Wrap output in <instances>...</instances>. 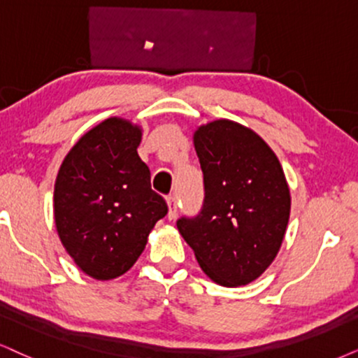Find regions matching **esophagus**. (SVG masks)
Segmentation results:
<instances>
[{
	"instance_id": "obj_1",
	"label": "esophagus",
	"mask_w": 358,
	"mask_h": 358,
	"mask_svg": "<svg viewBox=\"0 0 358 358\" xmlns=\"http://www.w3.org/2000/svg\"><path fill=\"white\" fill-rule=\"evenodd\" d=\"M166 203H169V220H175L176 215H178V210H176V200L175 196L166 198Z\"/></svg>"
}]
</instances>
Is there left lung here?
<instances>
[{"label":"left lung","mask_w":358,"mask_h":358,"mask_svg":"<svg viewBox=\"0 0 358 358\" xmlns=\"http://www.w3.org/2000/svg\"><path fill=\"white\" fill-rule=\"evenodd\" d=\"M193 143L205 201L176 228L208 278L246 286L269 268L286 234L291 193L282 166L259 135L233 120L198 127Z\"/></svg>","instance_id":"8db88e82"}]
</instances>
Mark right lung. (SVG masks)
<instances>
[{
  "mask_svg": "<svg viewBox=\"0 0 358 358\" xmlns=\"http://www.w3.org/2000/svg\"><path fill=\"white\" fill-rule=\"evenodd\" d=\"M142 129L110 117L67 153L54 185V221L67 255L90 278L127 273L169 206L137 148Z\"/></svg>",
  "mask_w": 358,
  "mask_h": 358,
  "instance_id": "right-lung-1",
  "label": "right lung"
}]
</instances>
